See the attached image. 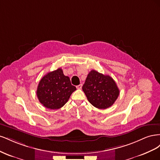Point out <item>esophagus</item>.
Returning a JSON list of instances; mask_svg holds the SVG:
<instances>
[{
	"label": "esophagus",
	"mask_w": 160,
	"mask_h": 160,
	"mask_svg": "<svg viewBox=\"0 0 160 160\" xmlns=\"http://www.w3.org/2000/svg\"><path fill=\"white\" fill-rule=\"evenodd\" d=\"M76 88H77V89H81V88H82V85L80 84V85H77V86L76 87Z\"/></svg>",
	"instance_id": "34e87169"
}]
</instances>
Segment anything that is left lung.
<instances>
[{
    "label": "left lung",
    "instance_id": "1",
    "mask_svg": "<svg viewBox=\"0 0 160 160\" xmlns=\"http://www.w3.org/2000/svg\"><path fill=\"white\" fill-rule=\"evenodd\" d=\"M82 89L89 103L101 109L111 107L119 95L118 85L112 77L95 70L89 72Z\"/></svg>",
    "mask_w": 160,
    "mask_h": 160
}]
</instances>
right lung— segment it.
I'll use <instances>...</instances> for the list:
<instances>
[{"label":"right lung","mask_w":160,"mask_h":160,"mask_svg":"<svg viewBox=\"0 0 160 160\" xmlns=\"http://www.w3.org/2000/svg\"><path fill=\"white\" fill-rule=\"evenodd\" d=\"M76 90L69 77L63 74L62 69L48 72L41 79L37 87V95L40 103L50 109H58L68 101Z\"/></svg>","instance_id":"1"}]
</instances>
